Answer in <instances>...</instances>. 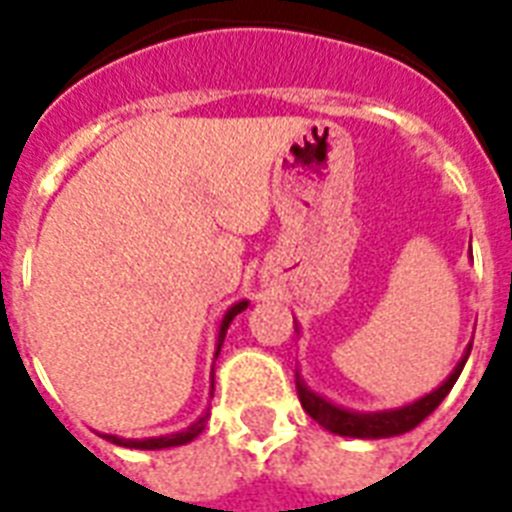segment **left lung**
<instances>
[{
    "mask_svg": "<svg viewBox=\"0 0 512 512\" xmlns=\"http://www.w3.org/2000/svg\"><path fill=\"white\" fill-rule=\"evenodd\" d=\"M298 330V325H295ZM300 333V330H298ZM470 349L473 343L467 346L464 357L456 362L454 373L438 386L432 389L429 395L413 400V403L403 405V408H389V411H349V408H341V405L330 403L322 395H317L314 389H308V384L300 378V373L295 376V384H298V397L303 411L311 416V419L322 424L327 432L333 435H343V438H362V440H378V438H395V435H405L411 432L413 427H419L421 421L427 419L429 413L435 411L446 395L451 392V386L456 384V378L462 373L464 362L470 357Z\"/></svg>",
    "mask_w": 512,
    "mask_h": 512,
    "instance_id": "left-lung-1",
    "label": "left lung"
}]
</instances>
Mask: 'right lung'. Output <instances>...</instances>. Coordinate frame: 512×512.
I'll list each match as a JSON object with an SVG mask.
<instances>
[{"label":"right lung","instance_id":"right-lung-1","mask_svg":"<svg viewBox=\"0 0 512 512\" xmlns=\"http://www.w3.org/2000/svg\"><path fill=\"white\" fill-rule=\"evenodd\" d=\"M249 306V300H239V303H233V306L225 311V317L220 322V330H217V351H214V360H217V354L222 349V341H225V333H228V327L233 319L239 317L241 311ZM206 419H209V411L201 416V419H195L193 424L182 432H171V435H161V438H144V440H126V438H117V435H104L109 443H115V446H126V448H142V451H158V448H171V446H185L190 440H195L206 427Z\"/></svg>","mask_w":512,"mask_h":512}]
</instances>
